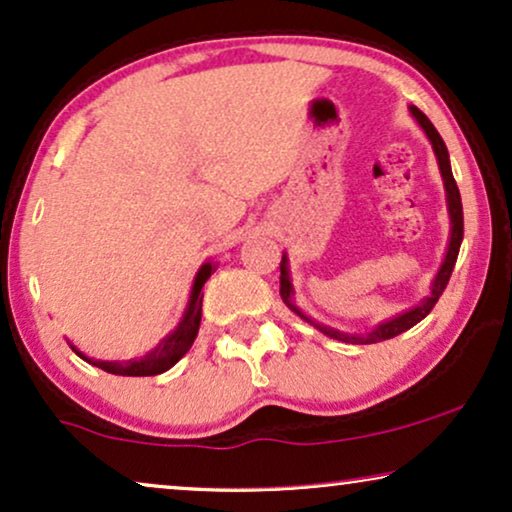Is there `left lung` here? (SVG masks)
I'll return each instance as SVG.
<instances>
[{"mask_svg": "<svg viewBox=\"0 0 512 512\" xmlns=\"http://www.w3.org/2000/svg\"><path fill=\"white\" fill-rule=\"evenodd\" d=\"M410 116L415 118L419 128L424 130L426 139H429V142H431V149H433V153H436V160H438L440 177H443L445 200H447V214H450V240H447L445 258H443V263H440L436 277H433L429 296H424L415 307H410V310L396 314V317L380 321V324H377L373 331H368V333H345V331H338V328L319 324V321H314L312 317H307V314L300 310L296 303H293V284H291L289 256L282 254V263H279V272H282V275H279V296H282V300H284L286 307H289L291 312H296L300 319H305L307 324H312L314 328H317V331H321V333L328 335V338H333V340L352 342V345H354V342H356V345H370V342H382V340L396 338V335L405 333V331H408V328L419 324V321H422L426 314L433 310V305L438 303V298L443 296L447 282H450L454 263H457L461 240H464V209H461V195H459L457 181H454V177H452L450 153H447V146L443 142V137L438 135V130L433 128V123L417 107H412V104H410Z\"/></svg>", "mask_w": 512, "mask_h": 512, "instance_id": "obj_1", "label": "left lung"}]
</instances>
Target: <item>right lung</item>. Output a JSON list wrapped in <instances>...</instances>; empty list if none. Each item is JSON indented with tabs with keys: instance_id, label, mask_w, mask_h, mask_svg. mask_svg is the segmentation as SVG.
<instances>
[{
	"instance_id": "right-lung-1",
	"label": "right lung",
	"mask_w": 512,
	"mask_h": 512,
	"mask_svg": "<svg viewBox=\"0 0 512 512\" xmlns=\"http://www.w3.org/2000/svg\"><path fill=\"white\" fill-rule=\"evenodd\" d=\"M216 263L214 261H205L200 265V270L195 272L193 286H191V296H188L186 310L181 314L179 324L174 326L172 333H167L163 340L158 342L151 352H146L139 359H130V361H100V359H90L83 352H79V347H74L69 342V347L74 349L76 354L81 356L83 361L93 363V366L107 370L111 375H123V377H149V375H160L165 370H170L174 363H177L181 356H184L188 349L193 347L195 335L200 331V317H202V286L209 277L214 275Z\"/></svg>"
}]
</instances>
